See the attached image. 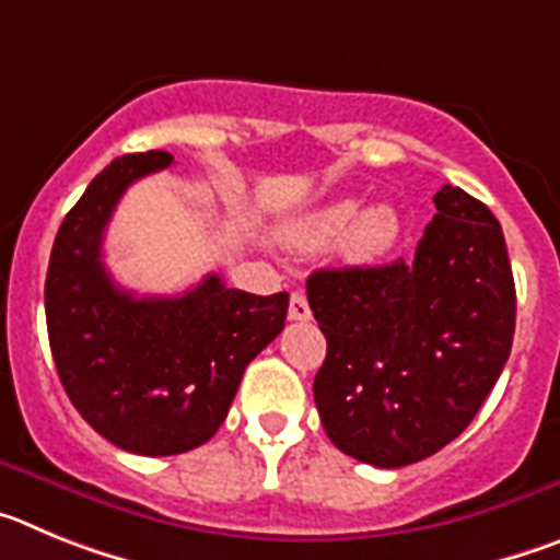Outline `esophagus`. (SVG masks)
I'll return each mask as SVG.
<instances>
[{
    "mask_svg": "<svg viewBox=\"0 0 560 560\" xmlns=\"http://www.w3.org/2000/svg\"><path fill=\"white\" fill-rule=\"evenodd\" d=\"M289 319H294V323H305V319H311L308 300H305L303 291H294V294H291V303H289Z\"/></svg>",
    "mask_w": 560,
    "mask_h": 560,
    "instance_id": "34e87169",
    "label": "esophagus"
}]
</instances>
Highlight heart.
I'll return each instance as SVG.
<instances>
[{
  "label": "heart",
  "mask_w": 560,
  "mask_h": 560,
  "mask_svg": "<svg viewBox=\"0 0 560 560\" xmlns=\"http://www.w3.org/2000/svg\"><path fill=\"white\" fill-rule=\"evenodd\" d=\"M336 237L348 264L370 266L398 249L404 221L393 205H370L359 212V201L339 199L305 212L283 232L285 246L294 252L323 249Z\"/></svg>",
  "instance_id": "b5f03b06"
}]
</instances>
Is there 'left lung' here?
<instances>
[{
  "instance_id": "1",
  "label": "left lung",
  "mask_w": 560,
  "mask_h": 560,
  "mask_svg": "<svg viewBox=\"0 0 560 560\" xmlns=\"http://www.w3.org/2000/svg\"><path fill=\"white\" fill-rule=\"evenodd\" d=\"M434 207L412 264L308 277V305L328 339L316 409L339 452L378 468L452 443L497 384L516 330V285L493 212L452 185Z\"/></svg>"
}]
</instances>
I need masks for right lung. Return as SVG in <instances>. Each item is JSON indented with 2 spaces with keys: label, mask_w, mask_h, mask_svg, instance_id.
<instances>
[{
  "label": "right lung",
  "mask_w": 560,
  "mask_h": 560,
  "mask_svg": "<svg viewBox=\"0 0 560 560\" xmlns=\"http://www.w3.org/2000/svg\"><path fill=\"white\" fill-rule=\"evenodd\" d=\"M173 162L126 153L89 182L49 255L44 308L58 378L97 434L142 457L219 432L244 370L277 339L289 294L257 296L207 275L179 296H137L103 266V232L128 185Z\"/></svg>",
  "instance_id": "right-lung-1"
}]
</instances>
